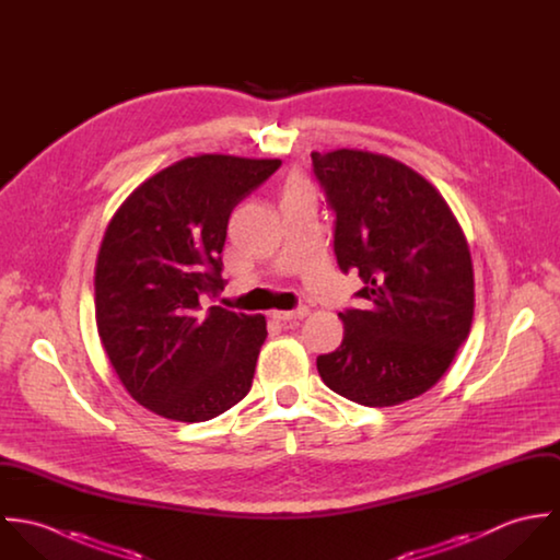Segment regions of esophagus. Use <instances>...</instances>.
I'll list each match as a JSON object with an SVG mask.
<instances>
[{"label": "esophagus", "mask_w": 560, "mask_h": 560, "mask_svg": "<svg viewBox=\"0 0 560 560\" xmlns=\"http://www.w3.org/2000/svg\"><path fill=\"white\" fill-rule=\"evenodd\" d=\"M308 315V308H304V306H300V308H295V311H276L271 317L276 320H295V319H304Z\"/></svg>", "instance_id": "34e87169"}]
</instances>
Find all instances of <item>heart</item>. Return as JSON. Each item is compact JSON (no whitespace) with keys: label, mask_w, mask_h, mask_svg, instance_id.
Returning a JSON list of instances; mask_svg holds the SVG:
<instances>
[{"label":"heart","mask_w":560,"mask_h":560,"mask_svg":"<svg viewBox=\"0 0 560 560\" xmlns=\"http://www.w3.org/2000/svg\"><path fill=\"white\" fill-rule=\"evenodd\" d=\"M304 187H308L300 176H293V178H289V183H287V189L284 191H293V189H304Z\"/></svg>","instance_id":"1"}]
</instances>
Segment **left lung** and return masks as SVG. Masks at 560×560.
<instances>
[{"label":"left lung","mask_w":560,"mask_h":560,"mask_svg":"<svg viewBox=\"0 0 560 560\" xmlns=\"http://www.w3.org/2000/svg\"><path fill=\"white\" fill-rule=\"evenodd\" d=\"M313 174L334 211V254L355 271L366 308L338 317L345 336L317 358L329 390L366 407L427 393L470 334V247L438 189L405 163L366 151L313 153Z\"/></svg>","instance_id":"8db88e82"}]
</instances>
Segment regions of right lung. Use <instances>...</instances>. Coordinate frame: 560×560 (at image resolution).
<instances>
[{
  "label": "right lung",
  "instance_id": "obj_1",
  "mask_svg": "<svg viewBox=\"0 0 560 560\" xmlns=\"http://www.w3.org/2000/svg\"><path fill=\"white\" fill-rule=\"evenodd\" d=\"M280 160L198 155L116 211L94 271L96 327L127 393L178 422L211 420L252 388L267 323L209 306L224 291L229 218Z\"/></svg>",
  "mask_w": 560,
  "mask_h": 560
}]
</instances>
